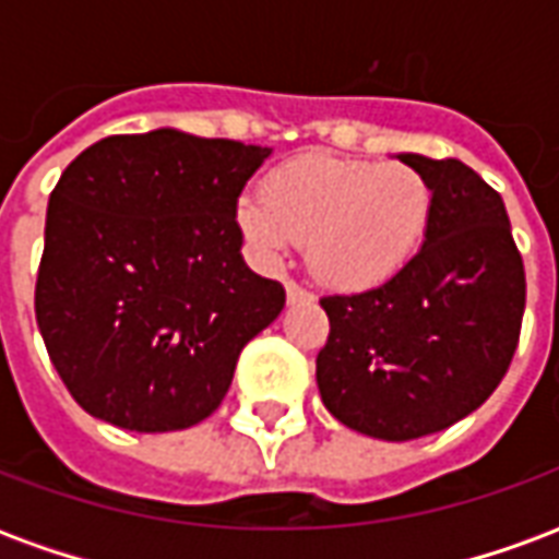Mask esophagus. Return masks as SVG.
I'll return each mask as SVG.
<instances>
[{
    "mask_svg": "<svg viewBox=\"0 0 559 559\" xmlns=\"http://www.w3.org/2000/svg\"><path fill=\"white\" fill-rule=\"evenodd\" d=\"M284 290H287V305H302L314 299V296L305 290V287H299L296 281H287V284H284Z\"/></svg>",
    "mask_w": 559,
    "mask_h": 559,
    "instance_id": "esophagus-1",
    "label": "esophagus"
}]
</instances>
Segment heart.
<instances>
[{"label":"heart","instance_id":"heart-1","mask_svg":"<svg viewBox=\"0 0 559 559\" xmlns=\"http://www.w3.org/2000/svg\"><path fill=\"white\" fill-rule=\"evenodd\" d=\"M431 203V182L407 164L305 155L269 173L263 194L242 197L236 221L266 260L305 239L317 278L368 290L419 248Z\"/></svg>","mask_w":559,"mask_h":559}]
</instances>
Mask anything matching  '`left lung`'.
I'll return each mask as SVG.
<instances>
[{
	"label": "left lung",
	"instance_id": "1",
	"mask_svg": "<svg viewBox=\"0 0 559 559\" xmlns=\"http://www.w3.org/2000/svg\"><path fill=\"white\" fill-rule=\"evenodd\" d=\"M395 158L431 182L425 239L371 290L320 299L317 353L326 411L389 443L437 433L481 407L512 362L524 317V263L503 197L455 158Z\"/></svg>",
	"mask_w": 559,
	"mask_h": 559
}]
</instances>
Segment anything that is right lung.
Wrapping results in <instances>:
<instances>
[{"label":"right lung","instance_id":"obj_1","mask_svg":"<svg viewBox=\"0 0 559 559\" xmlns=\"http://www.w3.org/2000/svg\"><path fill=\"white\" fill-rule=\"evenodd\" d=\"M269 146L179 128L92 143L59 176L35 317L50 362L95 419L179 431L218 411L284 287L242 260L236 203Z\"/></svg>","mask_w":559,"mask_h":559}]
</instances>
